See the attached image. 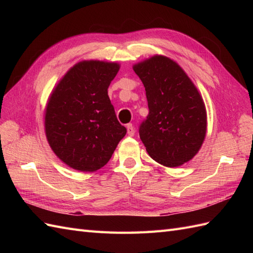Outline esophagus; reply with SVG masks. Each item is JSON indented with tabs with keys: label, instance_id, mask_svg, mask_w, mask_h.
<instances>
[{
	"label": "esophagus",
	"instance_id": "obj_1",
	"mask_svg": "<svg viewBox=\"0 0 253 253\" xmlns=\"http://www.w3.org/2000/svg\"><path fill=\"white\" fill-rule=\"evenodd\" d=\"M126 128H127V133H128V135H129L130 137H132L133 135H135V128H133L132 124H127Z\"/></svg>",
	"mask_w": 253,
	"mask_h": 253
}]
</instances>
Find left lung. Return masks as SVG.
I'll return each mask as SVG.
<instances>
[{
	"mask_svg": "<svg viewBox=\"0 0 253 253\" xmlns=\"http://www.w3.org/2000/svg\"><path fill=\"white\" fill-rule=\"evenodd\" d=\"M146 89L149 115L139 128L142 143L155 162L177 168L199 152L207 133L202 96L178 64L153 55L132 66Z\"/></svg>",
	"mask_w": 253,
	"mask_h": 253,
	"instance_id": "8db88e82",
	"label": "left lung"
}]
</instances>
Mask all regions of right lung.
Returning a JSON list of instances; mask_svg holds the SVG:
<instances>
[{
  "label": "right lung",
  "mask_w": 253,
  "mask_h": 253,
  "mask_svg": "<svg viewBox=\"0 0 253 253\" xmlns=\"http://www.w3.org/2000/svg\"><path fill=\"white\" fill-rule=\"evenodd\" d=\"M120 67L115 62L82 61L52 90L44 111L46 140L71 169L103 168L126 135L107 94Z\"/></svg>",
  "instance_id": "add662e5"
}]
</instances>
